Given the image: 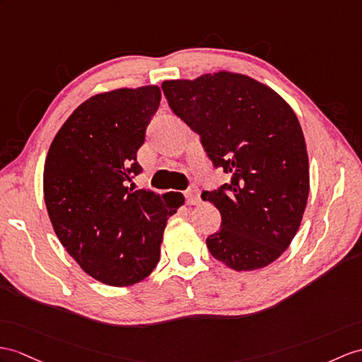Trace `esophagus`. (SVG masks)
<instances>
[{"mask_svg":"<svg viewBox=\"0 0 362 362\" xmlns=\"http://www.w3.org/2000/svg\"><path fill=\"white\" fill-rule=\"evenodd\" d=\"M186 202L189 206H197L201 202V197H199V190L197 187H190L186 192Z\"/></svg>","mask_w":362,"mask_h":362,"instance_id":"1","label":"esophagus"}]
</instances>
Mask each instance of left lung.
Returning a JSON list of instances; mask_svg holds the SVG:
<instances>
[{"label": "left lung", "mask_w": 362, "mask_h": 362, "mask_svg": "<svg viewBox=\"0 0 362 362\" xmlns=\"http://www.w3.org/2000/svg\"><path fill=\"white\" fill-rule=\"evenodd\" d=\"M161 87L215 169L230 175V182L201 195L221 214V228L206 240L211 257L238 272L269 266L295 238L310 187L295 112L270 87L241 74L172 79Z\"/></svg>", "instance_id": "obj_1"}]
</instances>
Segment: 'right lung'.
Segmentation results:
<instances>
[{"label": "right lung", "mask_w": 362, "mask_h": 362, "mask_svg": "<svg viewBox=\"0 0 362 362\" xmlns=\"http://www.w3.org/2000/svg\"><path fill=\"white\" fill-rule=\"evenodd\" d=\"M158 86L92 96L58 130L44 164V201L61 244L87 275L115 287L136 284L160 261L167 219L184 204L132 187Z\"/></svg>", "instance_id": "right-lung-1"}]
</instances>
